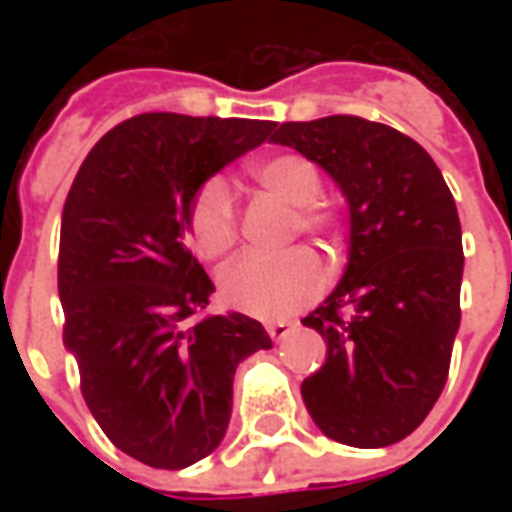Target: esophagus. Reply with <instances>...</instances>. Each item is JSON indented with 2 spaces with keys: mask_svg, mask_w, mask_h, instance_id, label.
<instances>
[{
  "mask_svg": "<svg viewBox=\"0 0 512 512\" xmlns=\"http://www.w3.org/2000/svg\"><path fill=\"white\" fill-rule=\"evenodd\" d=\"M268 329V334H271V340H285V337H288L290 332H293V323L290 321H271L266 326Z\"/></svg>",
  "mask_w": 512,
  "mask_h": 512,
  "instance_id": "esophagus-1",
  "label": "esophagus"
}]
</instances>
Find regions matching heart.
I'll return each instance as SVG.
<instances>
[{
    "label": "heart",
    "instance_id": "1",
    "mask_svg": "<svg viewBox=\"0 0 512 512\" xmlns=\"http://www.w3.org/2000/svg\"><path fill=\"white\" fill-rule=\"evenodd\" d=\"M255 180L296 213V230L326 235L332 233L334 213L315 208L321 200L323 180L318 167L304 156L282 153V156L257 161L252 167ZM189 233L194 249L202 257H219L235 244L238 235V208L233 191L224 180H208L191 202ZM326 285V271L310 249H290L279 255L249 252L224 268L219 277V290L224 301L235 310L255 318H285L290 312L310 304Z\"/></svg>",
    "mask_w": 512,
    "mask_h": 512
}]
</instances>
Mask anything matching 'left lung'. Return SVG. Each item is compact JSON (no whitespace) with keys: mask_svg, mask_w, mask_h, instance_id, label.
<instances>
[{"mask_svg":"<svg viewBox=\"0 0 512 512\" xmlns=\"http://www.w3.org/2000/svg\"><path fill=\"white\" fill-rule=\"evenodd\" d=\"M348 202V266L304 318L326 362L301 397L329 439L376 450L422 425L450 373L461 326V219L436 161L411 136L365 117L282 123Z\"/></svg>","mask_w":512,"mask_h":512,"instance_id":"obj_1","label":"left lung"}]
</instances>
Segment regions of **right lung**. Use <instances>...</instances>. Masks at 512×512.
<instances>
[{"instance_id": "1", "label": "right lung", "mask_w": 512, "mask_h": 512, "mask_svg": "<svg viewBox=\"0 0 512 512\" xmlns=\"http://www.w3.org/2000/svg\"><path fill=\"white\" fill-rule=\"evenodd\" d=\"M271 131V120L136 115L98 139L62 208V343L95 422L153 469H186L222 444L235 367L271 348L241 312L191 323L213 282L186 246L205 180Z\"/></svg>"}]
</instances>
